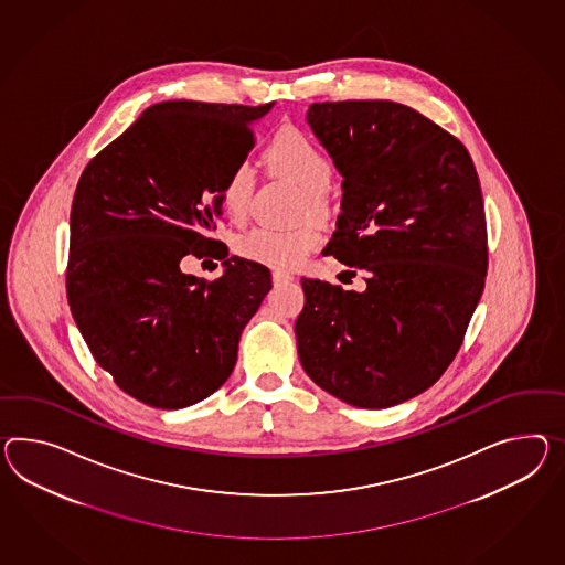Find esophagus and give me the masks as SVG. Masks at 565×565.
<instances>
[{"label": "esophagus", "instance_id": "34e87169", "mask_svg": "<svg viewBox=\"0 0 565 565\" xmlns=\"http://www.w3.org/2000/svg\"><path fill=\"white\" fill-rule=\"evenodd\" d=\"M274 284L276 286H281V284H289L294 277L289 276V274H281V271H274Z\"/></svg>", "mask_w": 565, "mask_h": 565}]
</instances>
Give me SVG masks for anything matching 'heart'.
I'll return each mask as SVG.
<instances>
[{
	"instance_id": "obj_1",
	"label": "heart",
	"mask_w": 565,
	"mask_h": 565,
	"mask_svg": "<svg viewBox=\"0 0 565 565\" xmlns=\"http://www.w3.org/2000/svg\"><path fill=\"white\" fill-rule=\"evenodd\" d=\"M265 157L276 175L294 183L302 192L298 218L310 216L324 221L331 214L329 188L334 167L312 138L306 137L298 128H284L271 140ZM253 185L255 173L247 163H238L231 169L221 192L222 207L228 221L243 222L247 218ZM320 241V231L312 222H302L286 231L257 226L234 241V250L248 262L262 263L277 271H289L300 267L310 253L317 250Z\"/></svg>"
}]
</instances>
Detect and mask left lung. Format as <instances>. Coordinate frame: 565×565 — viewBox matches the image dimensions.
Instances as JSON below:
<instances>
[{
	"instance_id": "1",
	"label": "left lung",
	"mask_w": 565,
	"mask_h": 565,
	"mask_svg": "<svg viewBox=\"0 0 565 565\" xmlns=\"http://www.w3.org/2000/svg\"><path fill=\"white\" fill-rule=\"evenodd\" d=\"M306 120L343 175L327 250L363 269L367 288L303 277L298 355L334 398L390 408L439 380L482 298L480 180L468 149L404 104L322 102Z\"/></svg>"
}]
</instances>
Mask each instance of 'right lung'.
<instances>
[{"label": "right lung", "instance_id": "right-lung-1", "mask_svg": "<svg viewBox=\"0 0 565 565\" xmlns=\"http://www.w3.org/2000/svg\"><path fill=\"white\" fill-rule=\"evenodd\" d=\"M271 106L161 102L83 169L71 206V315L97 365L152 408L214 394L271 289L267 267L226 259V245L207 238L224 180ZM198 249L225 263L218 280L180 271Z\"/></svg>", "mask_w": 565, "mask_h": 565}]
</instances>
